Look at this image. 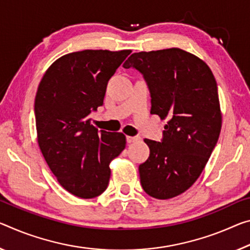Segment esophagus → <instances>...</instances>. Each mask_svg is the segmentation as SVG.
Segmentation results:
<instances>
[{
    "mask_svg": "<svg viewBox=\"0 0 250 250\" xmlns=\"http://www.w3.org/2000/svg\"><path fill=\"white\" fill-rule=\"evenodd\" d=\"M140 140V137L139 136H134V137H126V142L128 144H134V142H138Z\"/></svg>",
    "mask_w": 250,
    "mask_h": 250,
    "instance_id": "obj_1",
    "label": "esophagus"
}]
</instances>
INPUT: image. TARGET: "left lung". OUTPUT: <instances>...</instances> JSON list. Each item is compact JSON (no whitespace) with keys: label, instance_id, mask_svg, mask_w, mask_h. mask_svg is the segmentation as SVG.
Instances as JSON below:
<instances>
[{"label":"left lung","instance_id":"left-lung-1","mask_svg":"<svg viewBox=\"0 0 250 250\" xmlns=\"http://www.w3.org/2000/svg\"><path fill=\"white\" fill-rule=\"evenodd\" d=\"M124 68L139 71L151 97V113L168 119L161 142L145 139L150 156L139 173L149 196L170 199L191 187L217 145V82L203 60L177 47L133 53Z\"/></svg>","mask_w":250,"mask_h":250}]
</instances>
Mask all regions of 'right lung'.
Segmentation results:
<instances>
[{"instance_id": "add662e5", "label": "right lung", "mask_w": 250, "mask_h": 250, "mask_svg": "<svg viewBox=\"0 0 250 250\" xmlns=\"http://www.w3.org/2000/svg\"><path fill=\"white\" fill-rule=\"evenodd\" d=\"M131 50H84L58 59L43 75L34 102L38 142L51 171L72 195L90 199L108 187L110 162L125 148L120 132L98 130L90 114Z\"/></svg>"}]
</instances>
